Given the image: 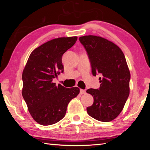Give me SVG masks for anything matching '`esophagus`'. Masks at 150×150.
Wrapping results in <instances>:
<instances>
[{
    "instance_id": "esophagus-1",
    "label": "esophagus",
    "mask_w": 150,
    "mask_h": 150,
    "mask_svg": "<svg viewBox=\"0 0 150 150\" xmlns=\"http://www.w3.org/2000/svg\"><path fill=\"white\" fill-rule=\"evenodd\" d=\"M86 93V91L83 90V89H80V94L83 95V94H85Z\"/></svg>"
}]
</instances>
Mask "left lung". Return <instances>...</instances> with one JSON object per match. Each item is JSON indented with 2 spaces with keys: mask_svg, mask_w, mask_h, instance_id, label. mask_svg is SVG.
I'll list each match as a JSON object with an SVG mask.
<instances>
[{
  "mask_svg": "<svg viewBox=\"0 0 150 150\" xmlns=\"http://www.w3.org/2000/svg\"><path fill=\"white\" fill-rule=\"evenodd\" d=\"M89 57L92 73L100 74L98 89L89 88L93 96L88 115L101 122H110L122 110L130 94V73L120 48L102 37L85 35L79 38Z\"/></svg>",
  "mask_w": 150,
  "mask_h": 150,
  "instance_id": "1",
  "label": "left lung"
}]
</instances>
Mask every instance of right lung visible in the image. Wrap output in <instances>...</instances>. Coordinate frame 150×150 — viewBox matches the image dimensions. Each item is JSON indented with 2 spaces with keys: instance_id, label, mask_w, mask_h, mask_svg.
I'll list each match as a JSON object with an SVG mask.
<instances>
[{
  "instance_id": "1",
  "label": "right lung",
  "mask_w": 150,
  "mask_h": 150,
  "mask_svg": "<svg viewBox=\"0 0 150 150\" xmlns=\"http://www.w3.org/2000/svg\"><path fill=\"white\" fill-rule=\"evenodd\" d=\"M77 36L58 38L44 43L30 54L22 73V96L34 120L43 126L64 117L78 87L65 88L53 79L63 72L62 56L75 44Z\"/></svg>"
}]
</instances>
